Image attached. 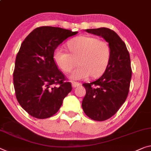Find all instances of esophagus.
I'll return each mask as SVG.
<instances>
[{
  "mask_svg": "<svg viewBox=\"0 0 151 151\" xmlns=\"http://www.w3.org/2000/svg\"><path fill=\"white\" fill-rule=\"evenodd\" d=\"M71 84H72L73 88H76V87H78V86H79L81 85L80 83L76 82H71Z\"/></svg>",
  "mask_w": 151,
  "mask_h": 151,
  "instance_id": "esophagus-1",
  "label": "esophagus"
}]
</instances>
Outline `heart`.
Returning a JSON list of instances; mask_svg holds the SVG:
<instances>
[{"label": "heart", "instance_id": "b5f03b06", "mask_svg": "<svg viewBox=\"0 0 151 151\" xmlns=\"http://www.w3.org/2000/svg\"><path fill=\"white\" fill-rule=\"evenodd\" d=\"M70 52L62 47L54 52V60L64 72H70L78 59L79 65L69 78L71 80H85L91 75L101 76L108 66L111 58V48L106 41L87 35L76 37L68 43Z\"/></svg>", "mask_w": 151, "mask_h": 151}]
</instances>
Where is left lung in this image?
Listing matches in <instances>:
<instances>
[{
    "label": "left lung",
    "mask_w": 151,
    "mask_h": 151,
    "mask_svg": "<svg viewBox=\"0 0 151 151\" xmlns=\"http://www.w3.org/2000/svg\"><path fill=\"white\" fill-rule=\"evenodd\" d=\"M85 31L101 36L111 48L110 61L103 76L82 85L86 91L82 103L83 112L95 121H105L117 112L127 99L132 78L130 57L126 44L113 30L101 27Z\"/></svg>",
    "instance_id": "8db88e82"
}]
</instances>
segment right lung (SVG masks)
Here are the masks:
<instances>
[{"label":"right lung","mask_w":151,"mask_h":151,"mask_svg":"<svg viewBox=\"0 0 151 151\" xmlns=\"http://www.w3.org/2000/svg\"><path fill=\"white\" fill-rule=\"evenodd\" d=\"M78 32L42 26L34 29L21 45L15 59L13 83L16 98L26 112L38 119L55 115L72 90L57 68L53 55L60 44Z\"/></svg>","instance_id":"right-lung-1"}]
</instances>
